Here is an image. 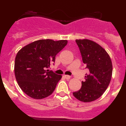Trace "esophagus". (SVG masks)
Listing matches in <instances>:
<instances>
[{"instance_id":"34e87169","label":"esophagus","mask_w":126,"mask_h":126,"mask_svg":"<svg viewBox=\"0 0 126 126\" xmlns=\"http://www.w3.org/2000/svg\"><path fill=\"white\" fill-rule=\"evenodd\" d=\"M65 78L67 79H70L71 77L69 75H65Z\"/></svg>"}]
</instances>
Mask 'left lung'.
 I'll use <instances>...</instances> for the list:
<instances>
[{
  "mask_svg": "<svg viewBox=\"0 0 126 126\" xmlns=\"http://www.w3.org/2000/svg\"><path fill=\"white\" fill-rule=\"evenodd\" d=\"M83 62L89 69L81 89L73 93L78 100L91 102L103 94L109 86L112 75V63L109 53L96 42L88 39L76 40Z\"/></svg>",
  "mask_w": 126,
  "mask_h": 126,
  "instance_id": "8db88e82",
  "label": "left lung"
}]
</instances>
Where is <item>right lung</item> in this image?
<instances>
[{"instance_id":"obj_1","label":"right lung","mask_w":126,"mask_h":126,"mask_svg":"<svg viewBox=\"0 0 126 126\" xmlns=\"http://www.w3.org/2000/svg\"><path fill=\"white\" fill-rule=\"evenodd\" d=\"M67 40L50 39L34 41L18 51L14 63V74L20 88L32 98L50 96L62 76L47 69L55 62V56Z\"/></svg>"}]
</instances>
